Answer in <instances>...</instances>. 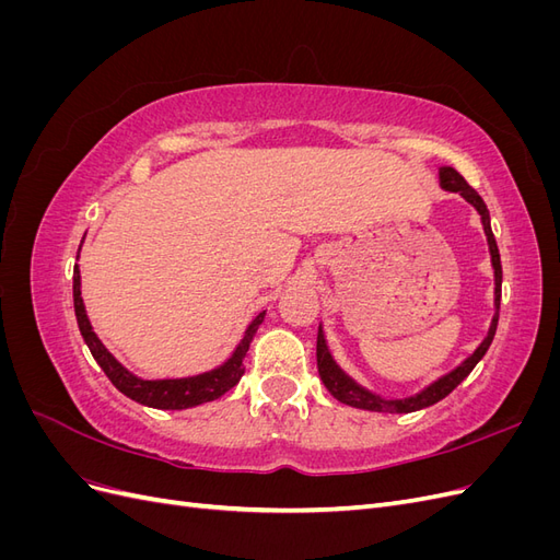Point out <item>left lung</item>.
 Returning a JSON list of instances; mask_svg holds the SVG:
<instances>
[{"mask_svg":"<svg viewBox=\"0 0 560 560\" xmlns=\"http://www.w3.org/2000/svg\"><path fill=\"white\" fill-rule=\"evenodd\" d=\"M439 184H442L444 191H453L460 194L469 206L479 212L481 224H483V233L488 241V252H490V264H493V278H495V313L493 319H490V327L483 341L477 346L467 360H463L455 369H451L448 374L439 376L436 381H432L428 387H422L420 393L401 397V399H385L376 393H371L364 385H360L352 376H348L346 371L338 366V362L334 360V354L327 346L325 331H322V325L317 329V371L319 378L325 383V387L329 393L348 406H354V409H364V411H381V413H411V411H420L428 409V406L442 401L446 395H451L453 389L460 385L469 374L471 369L479 364V360L486 354V350L493 343V336L498 329V317H500V294H502V264H500V252H498V243L493 229H490V212L486 208L483 198L471 189V186L465 182V177L455 171L451 165H442L439 167Z\"/></svg>","mask_w":560,"mask_h":560,"instance_id":"8db88e82","label":"left lung"}]
</instances>
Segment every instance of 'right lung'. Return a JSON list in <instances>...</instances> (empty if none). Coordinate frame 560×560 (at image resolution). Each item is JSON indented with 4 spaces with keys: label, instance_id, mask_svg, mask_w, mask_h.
<instances>
[{
    "label": "right lung",
    "instance_id": "1",
    "mask_svg": "<svg viewBox=\"0 0 560 560\" xmlns=\"http://www.w3.org/2000/svg\"><path fill=\"white\" fill-rule=\"evenodd\" d=\"M79 249H81V245H79ZM72 282H74L72 290H74L77 325H79V331L83 336V341H86L95 362L100 364V369L105 371L107 378L114 383L118 393H124L132 401L151 406V409H171V411L191 409V406L219 399L224 393H229L233 385H238V381L245 374V354L249 350L254 334H257L259 325L264 322V315H266V311H261L249 322L243 338H241V343L233 348V352L219 366H214L210 371H202V374L182 376V378H142L138 374H132L130 369H126L121 362H118L114 354L105 348V343L100 341L97 334L93 331V325L86 315V306H83V299H81L79 266H74Z\"/></svg>",
    "mask_w": 560,
    "mask_h": 560
}]
</instances>
